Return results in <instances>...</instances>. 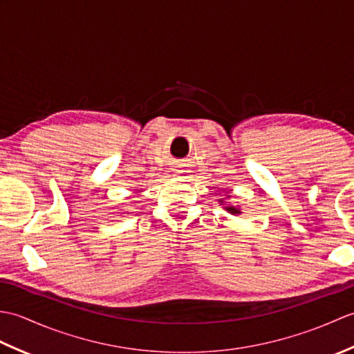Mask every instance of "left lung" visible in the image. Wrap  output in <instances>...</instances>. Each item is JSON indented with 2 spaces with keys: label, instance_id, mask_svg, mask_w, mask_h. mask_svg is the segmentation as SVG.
Listing matches in <instances>:
<instances>
[{
  "label": "left lung",
  "instance_id": "1",
  "mask_svg": "<svg viewBox=\"0 0 354 354\" xmlns=\"http://www.w3.org/2000/svg\"><path fill=\"white\" fill-rule=\"evenodd\" d=\"M225 198H230V194H225ZM217 202H219L221 205H223L225 212H228L230 214H232V216H240V214H242V208H240V207H234V205H230L228 202L225 201L223 198L217 199Z\"/></svg>",
  "mask_w": 354,
  "mask_h": 354
}]
</instances>
